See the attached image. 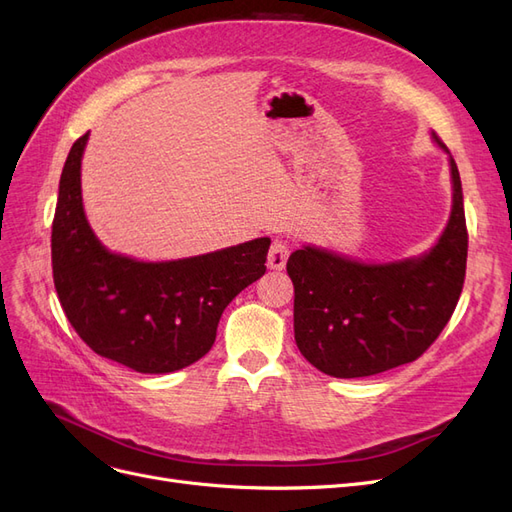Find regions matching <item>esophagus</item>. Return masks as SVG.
<instances>
[{
    "label": "esophagus",
    "mask_w": 512,
    "mask_h": 512,
    "mask_svg": "<svg viewBox=\"0 0 512 512\" xmlns=\"http://www.w3.org/2000/svg\"><path fill=\"white\" fill-rule=\"evenodd\" d=\"M288 245L280 239H275L269 247V254H267V267L273 271H282L286 267V260H288Z\"/></svg>",
    "instance_id": "1"
}]
</instances>
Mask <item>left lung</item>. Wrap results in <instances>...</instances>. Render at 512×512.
I'll return each mask as SVG.
<instances>
[{
    "label": "left lung",
    "mask_w": 512,
    "mask_h": 512,
    "mask_svg": "<svg viewBox=\"0 0 512 512\" xmlns=\"http://www.w3.org/2000/svg\"><path fill=\"white\" fill-rule=\"evenodd\" d=\"M453 205L438 241L421 256L365 262L303 245L286 271L294 286V342L333 378H365L416 361L451 320L466 277L468 230L451 151Z\"/></svg>",
    "instance_id": "left-lung-1"
}]
</instances>
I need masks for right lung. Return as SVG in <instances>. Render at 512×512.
Returning a JSON list of instances; mask_svg holds the SVG:
<instances>
[{"label":"right lung","instance_id":"add662e5","mask_svg":"<svg viewBox=\"0 0 512 512\" xmlns=\"http://www.w3.org/2000/svg\"><path fill=\"white\" fill-rule=\"evenodd\" d=\"M89 132L61 170L51 235L61 307L96 354L138 374H170L211 350L226 305L265 275L271 239L177 260H138L111 252L83 207L81 162Z\"/></svg>","mask_w":512,"mask_h":512}]
</instances>
